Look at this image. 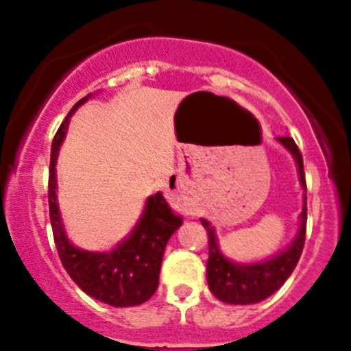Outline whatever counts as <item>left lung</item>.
Returning <instances> with one entry per match:
<instances>
[{"label":"left lung","instance_id":"obj_1","mask_svg":"<svg viewBox=\"0 0 351 351\" xmlns=\"http://www.w3.org/2000/svg\"><path fill=\"white\" fill-rule=\"evenodd\" d=\"M282 143L295 158L299 166L300 183L304 190L306 186V175H304L302 154L297 147L292 137H278ZM304 195V208L300 214V229L295 241L290 244L289 250L267 261L254 265H238L226 260L221 254L215 241L214 228L207 221L202 219V226L207 231L208 238V260H207V282L210 292L219 300L228 304H256L267 299L271 293L277 292L285 284L287 278L293 271L299 258L302 254L304 243H306V226H307V202Z\"/></svg>","mask_w":351,"mask_h":351}]
</instances>
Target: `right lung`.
Segmentation results:
<instances>
[{
  "instance_id": "obj_1",
  "label": "right lung",
  "mask_w": 351,
  "mask_h": 351,
  "mask_svg": "<svg viewBox=\"0 0 351 351\" xmlns=\"http://www.w3.org/2000/svg\"><path fill=\"white\" fill-rule=\"evenodd\" d=\"M88 97L81 98L56 132L49 166V217L62 267L83 292L115 307L139 306L151 299L159 284L162 254L168 239L182 226L161 193L149 197L132 234L110 253H91L74 247L66 238L56 200V159L71 115Z\"/></svg>"
}]
</instances>
